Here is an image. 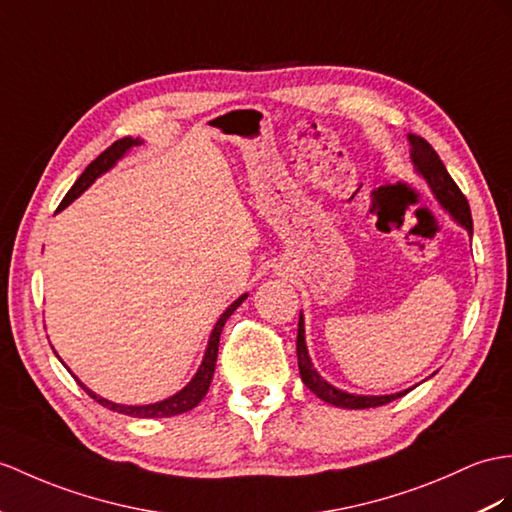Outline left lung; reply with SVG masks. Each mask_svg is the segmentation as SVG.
Returning <instances> with one entry per match:
<instances>
[{
  "label": "left lung",
  "mask_w": 512,
  "mask_h": 512,
  "mask_svg": "<svg viewBox=\"0 0 512 512\" xmlns=\"http://www.w3.org/2000/svg\"><path fill=\"white\" fill-rule=\"evenodd\" d=\"M406 139L410 143V160H413L415 171L419 176L426 180L430 186L432 195L436 197V202L441 204V208L450 215L460 228H465L467 234H473V221H471V210L465 195L460 193L456 182L452 180L450 173H447L445 165L441 162L439 154L434 152L432 145L421 139L417 134H406ZM297 365H299V376H302V382L313 391L319 400L326 404H332L336 408H347V410H358V408H376L384 406L397 397L406 395L410 389H404L400 393H391V395H358L343 391L339 386L330 384L326 378L319 376V371L315 369L313 360L308 356V347H306V330H304V313L299 310V323H297Z\"/></svg>",
  "instance_id": "1"
}]
</instances>
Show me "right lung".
<instances>
[{"instance_id": "add662e5", "label": "right lung", "mask_w": 512, "mask_h": 512, "mask_svg": "<svg viewBox=\"0 0 512 512\" xmlns=\"http://www.w3.org/2000/svg\"><path fill=\"white\" fill-rule=\"evenodd\" d=\"M143 145L141 139H132V136H126V139H119L112 143L106 152L99 154L89 167L84 169L82 176L76 180V184L71 186L69 193L65 195V199H62L60 206H58V213L60 210H65L71 202H76V199L89 189V186L97 180L102 178L104 173H108L112 167L117 165V162L126 156L132 147H139ZM247 299V293H243L239 299H234V302L223 310V315L217 319L213 332H210L208 336V345H206V352H204V358L202 363H199L195 376L191 378V382L184 386V389H180L178 393H173L171 397H165V400L160 402H154V404H117V402H110L106 400V397L97 395L95 391H91L89 386H86L78 376H73V371L69 369V373L73 378H76V382L82 386V389L89 393L95 402H99L102 406H106L108 410H115V413H121V415H128V417H139V419H162V417H173V415H182L186 413V410H193L199 402L204 400V395L208 393V386L210 382H213V373H215V365H217V354H219V336H221V330L223 326H226V321L230 319V315L234 313L236 308H239L243 302ZM56 354V352H54ZM58 356V354H56Z\"/></svg>"}]
</instances>
